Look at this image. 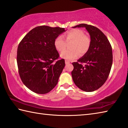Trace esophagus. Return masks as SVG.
<instances>
[{"label": "esophagus", "mask_w": 128, "mask_h": 128, "mask_svg": "<svg viewBox=\"0 0 128 128\" xmlns=\"http://www.w3.org/2000/svg\"><path fill=\"white\" fill-rule=\"evenodd\" d=\"M70 61H67V60L65 61V64H70Z\"/></svg>", "instance_id": "esophagus-1"}]
</instances>
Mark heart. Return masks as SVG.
Listing matches in <instances>:
<instances>
[{
	"mask_svg": "<svg viewBox=\"0 0 128 128\" xmlns=\"http://www.w3.org/2000/svg\"><path fill=\"white\" fill-rule=\"evenodd\" d=\"M63 36L59 35L55 38L54 45L57 51L61 52L66 48V42L72 41L71 44V50H65L61 54V57L66 60H72L79 56L85 54L89 50L90 46V38L84 32L78 28H74L67 31Z\"/></svg>",
	"mask_w": 128,
	"mask_h": 128,
	"instance_id": "obj_1",
	"label": "heart"
}]
</instances>
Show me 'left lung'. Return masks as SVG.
I'll return each mask as SVG.
<instances>
[{
    "label": "left lung",
    "mask_w": 128,
    "mask_h": 128,
    "mask_svg": "<svg viewBox=\"0 0 128 128\" xmlns=\"http://www.w3.org/2000/svg\"><path fill=\"white\" fill-rule=\"evenodd\" d=\"M72 28H85L91 41L87 52L72 63V79L80 89L93 92L102 87L109 76L113 63L112 46L106 36L94 26L81 24Z\"/></svg>",
    "instance_id": "obj_1"
}]
</instances>
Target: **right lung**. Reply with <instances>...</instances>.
Listing matches in <instances>:
<instances>
[{
    "label": "right lung",
    "mask_w": 128,
    "mask_h": 128,
    "mask_svg": "<svg viewBox=\"0 0 128 128\" xmlns=\"http://www.w3.org/2000/svg\"><path fill=\"white\" fill-rule=\"evenodd\" d=\"M64 31V28L40 26L30 31L19 44V74L23 83L32 92L48 93L58 83L65 62L64 59L54 62L59 57L54 41Z\"/></svg>",
    "instance_id": "1"
}]
</instances>
